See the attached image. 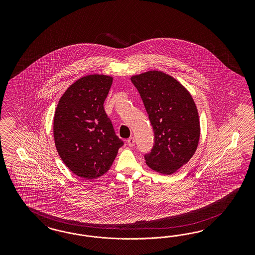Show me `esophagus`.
<instances>
[{"label": "esophagus", "instance_id": "1", "mask_svg": "<svg viewBox=\"0 0 255 255\" xmlns=\"http://www.w3.org/2000/svg\"><path fill=\"white\" fill-rule=\"evenodd\" d=\"M127 144H128L129 147H132V146L134 145V138H133L132 136H131L130 138H128V140H127Z\"/></svg>", "mask_w": 255, "mask_h": 255}]
</instances>
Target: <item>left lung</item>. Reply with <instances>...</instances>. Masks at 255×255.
<instances>
[{"mask_svg": "<svg viewBox=\"0 0 255 255\" xmlns=\"http://www.w3.org/2000/svg\"><path fill=\"white\" fill-rule=\"evenodd\" d=\"M154 131V145L144 158L152 170L171 175L190 161L200 137L192 95L174 77L148 71L131 77Z\"/></svg>", "mask_w": 255, "mask_h": 255, "instance_id": "left-lung-1", "label": "left lung"}]
</instances>
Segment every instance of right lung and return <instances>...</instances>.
<instances>
[{"instance_id":"obj_1","label":"right lung","mask_w":255,"mask_h":255,"mask_svg":"<svg viewBox=\"0 0 255 255\" xmlns=\"http://www.w3.org/2000/svg\"><path fill=\"white\" fill-rule=\"evenodd\" d=\"M113 78L81 77L63 93L53 124L55 146L62 162L87 179L107 173L124 141L119 138L104 109Z\"/></svg>"}]
</instances>
